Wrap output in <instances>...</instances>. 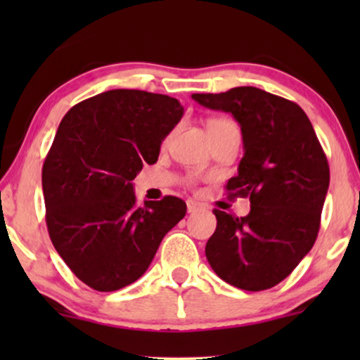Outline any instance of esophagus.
<instances>
[{"mask_svg": "<svg viewBox=\"0 0 360 360\" xmlns=\"http://www.w3.org/2000/svg\"><path fill=\"white\" fill-rule=\"evenodd\" d=\"M200 210H203V205L198 203V201H194V200H188V213L200 212Z\"/></svg>", "mask_w": 360, "mask_h": 360, "instance_id": "esophagus-1", "label": "esophagus"}]
</instances>
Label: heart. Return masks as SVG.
<instances>
[{"label":"heart","instance_id":"b5f03b06","mask_svg":"<svg viewBox=\"0 0 360 360\" xmlns=\"http://www.w3.org/2000/svg\"><path fill=\"white\" fill-rule=\"evenodd\" d=\"M223 123H230L229 120H225V118H212V120H208V122H206V128H214V127H218V125H223Z\"/></svg>","mask_w":360,"mask_h":360}]
</instances>
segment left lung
I'll use <instances>...</instances> for the list:
<instances>
[{
    "label": "left lung",
    "mask_w": 360,
    "mask_h": 360,
    "mask_svg": "<svg viewBox=\"0 0 360 360\" xmlns=\"http://www.w3.org/2000/svg\"><path fill=\"white\" fill-rule=\"evenodd\" d=\"M193 100L240 123L245 152L226 193L250 200L247 217L213 210L217 230L206 242V259L235 288L269 289L295 271L316 240L328 160L296 103L252 86L196 93Z\"/></svg>",
    "instance_id": "8db88e82"
}]
</instances>
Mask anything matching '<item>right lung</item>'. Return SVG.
Here are the masks:
<instances>
[{"label":"right lung","mask_w":360,"mask_h":360,"mask_svg":"<svg viewBox=\"0 0 360 360\" xmlns=\"http://www.w3.org/2000/svg\"><path fill=\"white\" fill-rule=\"evenodd\" d=\"M183 111L166 94L111 89L62 118L42 169L45 221L56 250L89 288L135 283L184 218L181 198L139 206L131 186L143 164L157 162Z\"/></svg>","instance_id":"obj_1"}]
</instances>
